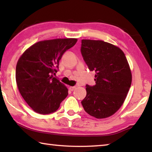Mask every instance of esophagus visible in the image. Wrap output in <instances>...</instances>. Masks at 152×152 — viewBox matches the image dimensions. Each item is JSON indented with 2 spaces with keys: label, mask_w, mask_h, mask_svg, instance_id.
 <instances>
[{
  "label": "esophagus",
  "mask_w": 152,
  "mask_h": 152,
  "mask_svg": "<svg viewBox=\"0 0 152 152\" xmlns=\"http://www.w3.org/2000/svg\"><path fill=\"white\" fill-rule=\"evenodd\" d=\"M75 88H76V86H70V87H69V90H70V91H74V90H75Z\"/></svg>",
  "instance_id": "obj_1"
}]
</instances>
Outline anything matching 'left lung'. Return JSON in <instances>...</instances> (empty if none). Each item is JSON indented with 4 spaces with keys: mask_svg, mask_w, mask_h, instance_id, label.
<instances>
[{
    "mask_svg": "<svg viewBox=\"0 0 152 152\" xmlns=\"http://www.w3.org/2000/svg\"><path fill=\"white\" fill-rule=\"evenodd\" d=\"M81 53L91 71H95L93 86H86L81 103L85 111L96 119L114 115L127 97L132 74L121 49L102 40L82 39Z\"/></svg>",
    "mask_w": 152,
    "mask_h": 152,
    "instance_id": "left-lung-1",
    "label": "left lung"
}]
</instances>
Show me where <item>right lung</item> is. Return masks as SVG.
I'll return each mask as SVG.
<instances>
[{
	"instance_id": "right-lung-1",
	"label": "right lung",
	"mask_w": 152,
	"mask_h": 152,
	"mask_svg": "<svg viewBox=\"0 0 152 152\" xmlns=\"http://www.w3.org/2000/svg\"><path fill=\"white\" fill-rule=\"evenodd\" d=\"M76 38L41 41L27 49L16 66V82L28 105L39 114L55 112L68 94L63 83L53 77L59 61L76 44Z\"/></svg>"
}]
</instances>
